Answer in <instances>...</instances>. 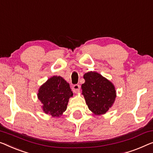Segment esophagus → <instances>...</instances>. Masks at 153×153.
<instances>
[{"label":"esophagus","mask_w":153,"mask_h":153,"mask_svg":"<svg viewBox=\"0 0 153 153\" xmlns=\"http://www.w3.org/2000/svg\"><path fill=\"white\" fill-rule=\"evenodd\" d=\"M72 90L74 93H78L80 90V86L79 84H74L72 87Z\"/></svg>","instance_id":"esophagus-1"}]
</instances>
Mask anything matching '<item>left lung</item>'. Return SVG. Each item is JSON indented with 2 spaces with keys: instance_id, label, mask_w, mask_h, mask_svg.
I'll list each match as a JSON object with an SVG mask.
<instances>
[{
  "instance_id": "8db88e82",
  "label": "left lung",
  "mask_w": 153,
  "mask_h": 153,
  "mask_svg": "<svg viewBox=\"0 0 153 153\" xmlns=\"http://www.w3.org/2000/svg\"><path fill=\"white\" fill-rule=\"evenodd\" d=\"M84 79L82 89L89 110L95 115L106 113L116 97L113 84L97 72L86 73Z\"/></svg>"
}]
</instances>
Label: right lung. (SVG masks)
Segmentation results:
<instances>
[{
	"label": "right lung",
	"mask_w": 153,
	"mask_h": 153,
	"mask_svg": "<svg viewBox=\"0 0 153 153\" xmlns=\"http://www.w3.org/2000/svg\"><path fill=\"white\" fill-rule=\"evenodd\" d=\"M72 96L69 84L60 76L49 78L40 86L38 93L44 112L53 117H59L65 112L69 97Z\"/></svg>",
	"instance_id": "obj_1"
}]
</instances>
